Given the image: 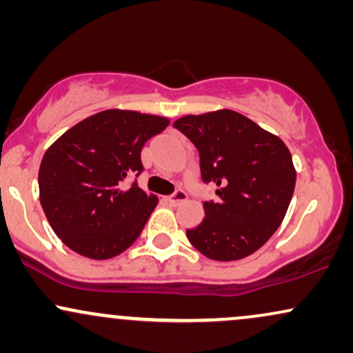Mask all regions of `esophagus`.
<instances>
[{
    "mask_svg": "<svg viewBox=\"0 0 353 353\" xmlns=\"http://www.w3.org/2000/svg\"><path fill=\"white\" fill-rule=\"evenodd\" d=\"M188 201V194L184 192V190H176V192L172 194V196H169L168 197V202L171 205H179V204H182V202H185Z\"/></svg>",
    "mask_w": 353,
    "mask_h": 353,
    "instance_id": "34e87169",
    "label": "esophagus"
}]
</instances>
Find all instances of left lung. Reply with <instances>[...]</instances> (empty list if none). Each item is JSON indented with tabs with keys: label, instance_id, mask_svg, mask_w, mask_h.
<instances>
[{
	"label": "left lung",
	"instance_id": "1",
	"mask_svg": "<svg viewBox=\"0 0 353 353\" xmlns=\"http://www.w3.org/2000/svg\"><path fill=\"white\" fill-rule=\"evenodd\" d=\"M197 148L204 182L217 185V202L188 239L212 261L254 254L285 217L295 188L292 156L281 137L230 109L182 116L174 123Z\"/></svg>",
	"mask_w": 353,
	"mask_h": 353
}]
</instances>
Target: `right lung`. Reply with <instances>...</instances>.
Listing matches in <instances>:
<instances>
[{"instance_id":"add662e5","label":"right lung","mask_w":353,"mask_h":353,"mask_svg":"<svg viewBox=\"0 0 353 353\" xmlns=\"http://www.w3.org/2000/svg\"><path fill=\"white\" fill-rule=\"evenodd\" d=\"M169 125L164 116L106 109L68 129L44 152L39 202L54 234L71 250L94 261L124 252L157 205L137 184L141 149Z\"/></svg>"}]
</instances>
